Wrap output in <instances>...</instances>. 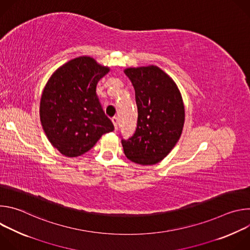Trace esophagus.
Returning <instances> with one entry per match:
<instances>
[{
  "instance_id": "1",
  "label": "esophagus",
  "mask_w": 250,
  "mask_h": 250,
  "mask_svg": "<svg viewBox=\"0 0 250 250\" xmlns=\"http://www.w3.org/2000/svg\"><path fill=\"white\" fill-rule=\"evenodd\" d=\"M112 122H113V124H114V125H115V130H118V125H119V119L117 118V117H114L113 119H112Z\"/></svg>"
}]
</instances>
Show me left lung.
Wrapping results in <instances>:
<instances>
[{
	"mask_svg": "<svg viewBox=\"0 0 250 250\" xmlns=\"http://www.w3.org/2000/svg\"><path fill=\"white\" fill-rule=\"evenodd\" d=\"M135 91L136 129L122 138L125 156L141 165L160 162L179 140L184 121V104L175 82L157 66L126 68Z\"/></svg>",
	"mask_w": 250,
	"mask_h": 250,
	"instance_id": "left-lung-1",
	"label": "left lung"
}]
</instances>
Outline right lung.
<instances>
[{
    "mask_svg": "<svg viewBox=\"0 0 250 250\" xmlns=\"http://www.w3.org/2000/svg\"><path fill=\"white\" fill-rule=\"evenodd\" d=\"M110 71L89 56L59 67L46 83L41 99V122L50 144L60 153L77 157L89 151L106 132L114 130L96 93Z\"/></svg>",
    "mask_w": 250,
    "mask_h": 250,
    "instance_id": "1",
    "label": "right lung"
}]
</instances>
